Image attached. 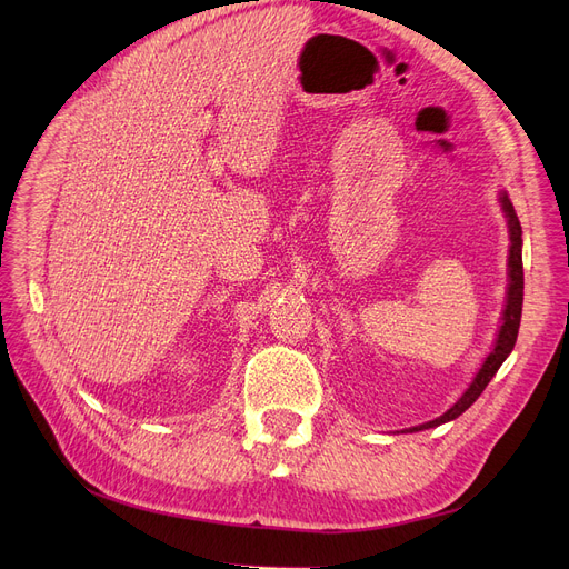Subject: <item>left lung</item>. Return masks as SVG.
<instances>
[{
    "label": "left lung",
    "instance_id": "8db88e82",
    "mask_svg": "<svg viewBox=\"0 0 569 569\" xmlns=\"http://www.w3.org/2000/svg\"><path fill=\"white\" fill-rule=\"evenodd\" d=\"M498 202H500V209H502V214L507 219V232H510V256H507L505 309H502V316H500V327H498L493 348L485 357L482 367L477 369L472 382L468 385V390L457 399L455 406L447 408L440 417H436V420H431V422H425V425H417V427L406 429V433L433 429V427H440L445 422L457 420V417L461 412H466L477 401V397L485 392V387L491 382V378L496 376V371L500 369V365L507 360V355L512 352V348L517 343L519 325H521V307H523V260H521L523 239H521V223H519V217L515 212L512 200L507 198L505 191H500L498 193Z\"/></svg>",
    "mask_w": 569,
    "mask_h": 569
}]
</instances>
